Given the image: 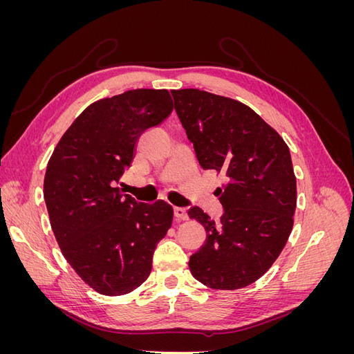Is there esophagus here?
Listing matches in <instances>:
<instances>
[{
	"label": "esophagus",
	"instance_id": "34e87169",
	"mask_svg": "<svg viewBox=\"0 0 354 354\" xmlns=\"http://www.w3.org/2000/svg\"><path fill=\"white\" fill-rule=\"evenodd\" d=\"M174 217L178 221H185V220H187V212H186L185 208L174 207Z\"/></svg>",
	"mask_w": 354,
	"mask_h": 354
}]
</instances>
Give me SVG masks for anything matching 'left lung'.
Segmentation results:
<instances>
[{
  "label": "left lung",
  "mask_w": 354,
  "mask_h": 354,
  "mask_svg": "<svg viewBox=\"0 0 354 354\" xmlns=\"http://www.w3.org/2000/svg\"><path fill=\"white\" fill-rule=\"evenodd\" d=\"M171 94L199 165L224 177L216 190L224 209L218 223L198 207L187 211L207 230L189 269L212 289L248 286L270 269L292 230L297 180L291 153L250 106L196 88Z\"/></svg>",
  "instance_id": "obj_1"
}]
</instances>
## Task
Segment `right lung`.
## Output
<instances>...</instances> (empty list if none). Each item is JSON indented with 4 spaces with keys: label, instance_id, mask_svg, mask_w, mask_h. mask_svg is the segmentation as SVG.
Wrapping results in <instances>:
<instances>
[{
    "label": "right lung",
    "instance_id": "obj_1",
    "mask_svg": "<svg viewBox=\"0 0 354 354\" xmlns=\"http://www.w3.org/2000/svg\"><path fill=\"white\" fill-rule=\"evenodd\" d=\"M168 90L138 88L91 103L53 152L44 199L62 254L103 295H124L152 270L158 242L173 223L169 203H138L115 185L136 145L173 112Z\"/></svg>",
    "mask_w": 354,
    "mask_h": 354
}]
</instances>
